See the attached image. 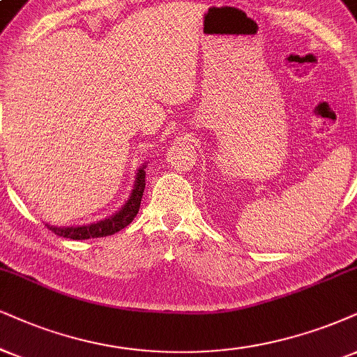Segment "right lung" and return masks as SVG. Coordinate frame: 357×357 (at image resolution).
Returning <instances> with one entry per match:
<instances>
[{"label": "right lung", "instance_id": "add662e5", "mask_svg": "<svg viewBox=\"0 0 357 357\" xmlns=\"http://www.w3.org/2000/svg\"><path fill=\"white\" fill-rule=\"evenodd\" d=\"M145 188V170L144 167L137 172V178H135L134 190L130 193V199L127 200V204L122 206L116 215H112L111 218H105L99 223H92L87 227H68V228H57L46 225L50 230L57 236H63V238H71V240H87V238H102V236L114 235V233L121 231L122 228H126L132 220L135 218V215L139 213L140 208V200H142Z\"/></svg>", "mask_w": 357, "mask_h": 357}]
</instances>
